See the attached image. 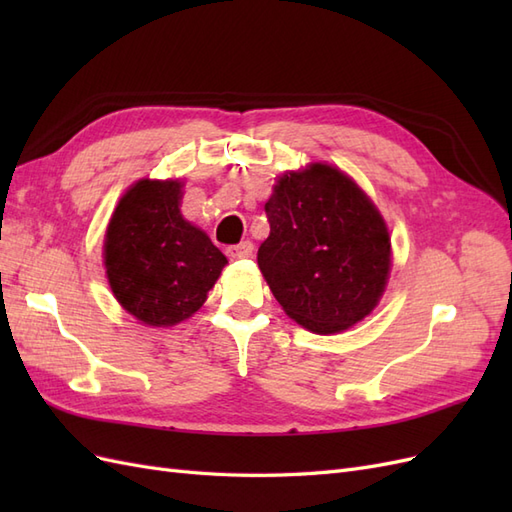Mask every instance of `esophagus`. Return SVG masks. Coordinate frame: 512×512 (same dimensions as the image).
<instances>
[{
	"label": "esophagus",
	"instance_id": "esophagus-1",
	"mask_svg": "<svg viewBox=\"0 0 512 512\" xmlns=\"http://www.w3.org/2000/svg\"><path fill=\"white\" fill-rule=\"evenodd\" d=\"M226 254L230 260H241V258H252L254 254V245L250 241H241L239 245H230L226 247Z\"/></svg>",
	"mask_w": 512,
	"mask_h": 512
}]
</instances>
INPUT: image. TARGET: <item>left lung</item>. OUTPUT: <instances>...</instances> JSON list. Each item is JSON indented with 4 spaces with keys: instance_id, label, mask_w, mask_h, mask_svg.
<instances>
[{
    "instance_id": "1",
    "label": "left lung",
    "mask_w": 512,
    "mask_h": 512,
    "mask_svg": "<svg viewBox=\"0 0 512 512\" xmlns=\"http://www.w3.org/2000/svg\"><path fill=\"white\" fill-rule=\"evenodd\" d=\"M265 211L271 232L258 267L292 320L331 335L371 314L389 280L391 237L359 185L314 162L284 173Z\"/></svg>"
}]
</instances>
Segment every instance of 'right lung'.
<instances>
[{"label":"right lung","instance_id":"1","mask_svg":"<svg viewBox=\"0 0 512 512\" xmlns=\"http://www.w3.org/2000/svg\"><path fill=\"white\" fill-rule=\"evenodd\" d=\"M181 181L141 179L121 196L104 239L115 299L149 327H173L198 312L226 256L179 211Z\"/></svg>","mask_w":512,"mask_h":512}]
</instances>
